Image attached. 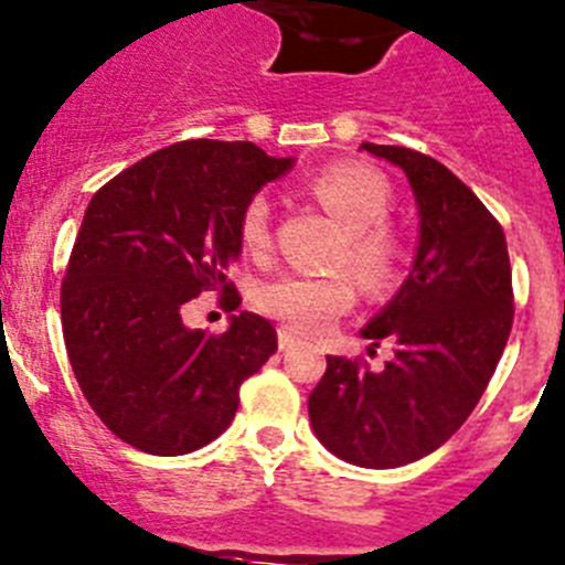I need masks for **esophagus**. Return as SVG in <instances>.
I'll return each mask as SVG.
<instances>
[{
    "label": "esophagus",
    "mask_w": 565,
    "mask_h": 565,
    "mask_svg": "<svg viewBox=\"0 0 565 565\" xmlns=\"http://www.w3.org/2000/svg\"><path fill=\"white\" fill-rule=\"evenodd\" d=\"M277 341H279V350H282V353H286V350H294V347L299 344V335H294L291 330H288V328H279Z\"/></svg>",
    "instance_id": "esophagus-1"
}]
</instances>
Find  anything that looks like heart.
I'll list each match as a JSON object with an SVG mask.
<instances>
[{
    "label": "heart",
    "instance_id": "b5f03b06",
    "mask_svg": "<svg viewBox=\"0 0 565 565\" xmlns=\"http://www.w3.org/2000/svg\"><path fill=\"white\" fill-rule=\"evenodd\" d=\"M308 193L347 230L341 263L366 291H386L401 268V241L386 224L392 210L386 175L364 162H335L308 181ZM241 241L248 252H263L271 241V210L263 195L243 206ZM255 302L299 333H319L353 308L355 288L344 274L288 271L266 279Z\"/></svg>",
    "mask_w": 565,
    "mask_h": 565
}]
</instances>
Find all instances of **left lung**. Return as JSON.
Masks as SVG:
<instances>
[{
	"mask_svg": "<svg viewBox=\"0 0 565 565\" xmlns=\"http://www.w3.org/2000/svg\"><path fill=\"white\" fill-rule=\"evenodd\" d=\"M412 184L420 235L408 277L361 328L392 344L381 370L328 355L308 397L319 443L359 468L417 462L459 431L488 390L512 328V274L504 230L473 190L437 159L364 142Z\"/></svg>",
	"mask_w": 565,
	"mask_h": 565,
	"instance_id": "obj_1",
	"label": "left lung"
}]
</instances>
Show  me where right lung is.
Returning <instances> with one entry per match:
<instances>
[{
    "mask_svg": "<svg viewBox=\"0 0 565 565\" xmlns=\"http://www.w3.org/2000/svg\"><path fill=\"white\" fill-rule=\"evenodd\" d=\"M294 162L255 142L190 139L131 164L89 201L61 322L83 397L122 443L157 457L199 451L230 428L241 384L277 353V330L257 313L241 310L210 335L181 310L204 291L241 305L224 271L241 257L243 206Z\"/></svg>",
    "mask_w": 565,
    "mask_h": 565,
    "instance_id": "add662e5",
    "label": "right lung"
}]
</instances>
